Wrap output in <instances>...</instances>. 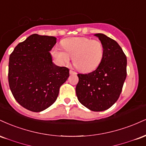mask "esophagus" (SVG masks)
Returning a JSON list of instances; mask_svg holds the SVG:
<instances>
[{"label":"esophagus","instance_id":"esophagus-1","mask_svg":"<svg viewBox=\"0 0 146 146\" xmlns=\"http://www.w3.org/2000/svg\"><path fill=\"white\" fill-rule=\"evenodd\" d=\"M69 73H70V74H77L76 72H75V71H72V70H70V71H69Z\"/></svg>","mask_w":146,"mask_h":146}]
</instances>
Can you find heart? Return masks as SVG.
<instances>
[{"instance_id": "1", "label": "heart", "mask_w": 146, "mask_h": 146, "mask_svg": "<svg viewBox=\"0 0 146 146\" xmlns=\"http://www.w3.org/2000/svg\"><path fill=\"white\" fill-rule=\"evenodd\" d=\"M63 50L54 48L52 54L61 64L72 58L73 65L79 71L90 72L100 65L104 57V46L100 41L85 37L66 38L61 42Z\"/></svg>"}]
</instances>
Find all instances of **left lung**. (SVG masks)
I'll list each match as a JSON object with an SVG mask.
<instances>
[{"label":"left lung","instance_id":"left-lung-1","mask_svg":"<svg viewBox=\"0 0 146 146\" xmlns=\"http://www.w3.org/2000/svg\"><path fill=\"white\" fill-rule=\"evenodd\" d=\"M104 46V57L96 70L79 73L76 95L79 102L92 111H103L119 98L126 78L127 59L116 41L103 33H96Z\"/></svg>","mask_w":146,"mask_h":146}]
</instances>
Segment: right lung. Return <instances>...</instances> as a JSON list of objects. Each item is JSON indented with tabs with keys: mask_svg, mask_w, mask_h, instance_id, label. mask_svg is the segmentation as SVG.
<instances>
[{
	"mask_svg": "<svg viewBox=\"0 0 146 146\" xmlns=\"http://www.w3.org/2000/svg\"><path fill=\"white\" fill-rule=\"evenodd\" d=\"M56 43L53 36L32 34L15 47L9 56L8 81L18 103L32 112L53 104L69 69L53 63L49 51Z\"/></svg>",
	"mask_w": 146,
	"mask_h": 146,
	"instance_id": "obj_1",
	"label": "right lung"
}]
</instances>
